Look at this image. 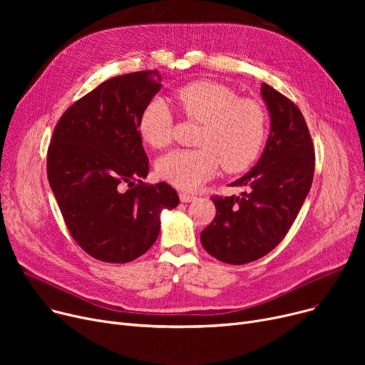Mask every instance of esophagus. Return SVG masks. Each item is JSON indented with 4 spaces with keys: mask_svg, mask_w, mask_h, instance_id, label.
<instances>
[{
    "mask_svg": "<svg viewBox=\"0 0 365 365\" xmlns=\"http://www.w3.org/2000/svg\"><path fill=\"white\" fill-rule=\"evenodd\" d=\"M179 198H180L182 202H192V201L197 200V197L190 195V194H186V192H180V194H179Z\"/></svg>",
    "mask_w": 365,
    "mask_h": 365,
    "instance_id": "1",
    "label": "esophagus"
}]
</instances>
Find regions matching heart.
Listing matches in <instances>:
<instances>
[{"instance_id":"b5f03b06","label":"heart","mask_w":365,"mask_h":365,"mask_svg":"<svg viewBox=\"0 0 365 365\" xmlns=\"http://www.w3.org/2000/svg\"><path fill=\"white\" fill-rule=\"evenodd\" d=\"M187 118L202 123L195 149H173L157 161L161 179L182 190H194L212 178L220 164L237 173L259 155L266 138V113L250 99H240L227 87L210 81L189 83L173 93ZM173 115L161 99L150 101L140 113L139 133L152 148L171 139Z\"/></svg>"}]
</instances>
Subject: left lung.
Masks as SVG:
<instances>
[{
	"mask_svg": "<svg viewBox=\"0 0 365 365\" xmlns=\"http://www.w3.org/2000/svg\"><path fill=\"white\" fill-rule=\"evenodd\" d=\"M260 94L271 115V131L257 164L231 186L240 197H213L216 217L201 232L208 255L229 264L255 262L282 241L314 179L315 153L300 109L267 84Z\"/></svg>",
	"mask_w": 365,
	"mask_h": 365,
	"instance_id": "obj_1",
	"label": "left lung"
}]
</instances>
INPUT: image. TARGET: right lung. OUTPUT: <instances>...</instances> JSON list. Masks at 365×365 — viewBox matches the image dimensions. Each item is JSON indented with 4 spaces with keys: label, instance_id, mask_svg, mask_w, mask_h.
Returning a JSON list of instances; mask_svg holds the SVG:
<instances>
[{
    "label": "right lung",
    "instance_id": "right-lung-1",
    "mask_svg": "<svg viewBox=\"0 0 365 365\" xmlns=\"http://www.w3.org/2000/svg\"><path fill=\"white\" fill-rule=\"evenodd\" d=\"M161 90L157 71L113 76L75 102L56 124L48 183L72 238L91 257L127 263L160 234L164 208L179 205L165 182L146 185L139 120Z\"/></svg>",
    "mask_w": 365,
    "mask_h": 365
}]
</instances>
